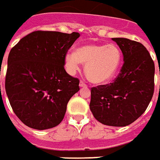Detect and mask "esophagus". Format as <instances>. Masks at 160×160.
Returning <instances> with one entry per match:
<instances>
[{
  "mask_svg": "<svg viewBox=\"0 0 160 160\" xmlns=\"http://www.w3.org/2000/svg\"><path fill=\"white\" fill-rule=\"evenodd\" d=\"M80 88H86V87H88L87 86V84H86L85 82L84 81H82V80H80Z\"/></svg>",
  "mask_w": 160,
  "mask_h": 160,
  "instance_id": "esophagus-1",
  "label": "esophagus"
}]
</instances>
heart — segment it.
<instances>
[{"label":"heart","mask_w":160,"mask_h":160,"mask_svg":"<svg viewBox=\"0 0 160 160\" xmlns=\"http://www.w3.org/2000/svg\"><path fill=\"white\" fill-rule=\"evenodd\" d=\"M121 60L122 53L117 45L89 43L79 48L76 52L66 53L64 64L70 74H74L80 70L81 62L85 63L87 78L95 84H101L112 79Z\"/></svg>","instance_id":"1"}]
</instances>
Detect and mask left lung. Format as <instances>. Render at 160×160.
I'll return each instance as SVG.
<instances>
[{"label":"left lung","instance_id":"8db88e82","mask_svg":"<svg viewBox=\"0 0 160 160\" xmlns=\"http://www.w3.org/2000/svg\"><path fill=\"white\" fill-rule=\"evenodd\" d=\"M112 41L122 51L124 63L113 82L91 88L89 107L102 124L125 127L139 118L152 100L155 65L140 42L126 38Z\"/></svg>","mask_w":160,"mask_h":160}]
</instances>
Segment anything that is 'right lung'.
<instances>
[{"label": "right lung", "mask_w": 160, "mask_h": 160, "mask_svg": "<svg viewBox=\"0 0 160 160\" xmlns=\"http://www.w3.org/2000/svg\"><path fill=\"white\" fill-rule=\"evenodd\" d=\"M79 32L35 31L8 54L5 89L15 114L27 127L44 130L63 120L78 78L64 70V57Z\"/></svg>", "instance_id": "right-lung-1"}]
</instances>
